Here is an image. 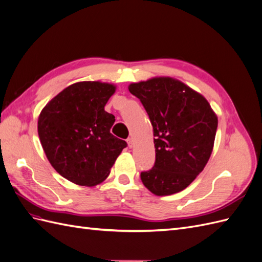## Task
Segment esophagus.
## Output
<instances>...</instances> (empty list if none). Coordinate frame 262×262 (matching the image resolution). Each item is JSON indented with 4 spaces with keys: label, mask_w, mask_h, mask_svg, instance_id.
Returning a JSON list of instances; mask_svg holds the SVG:
<instances>
[{
    "label": "esophagus",
    "mask_w": 262,
    "mask_h": 262,
    "mask_svg": "<svg viewBox=\"0 0 262 262\" xmlns=\"http://www.w3.org/2000/svg\"><path fill=\"white\" fill-rule=\"evenodd\" d=\"M126 142H128V146L131 148V147L133 146V144H134V141H133V139H132V138H129L128 140H126Z\"/></svg>",
    "instance_id": "esophagus-1"
}]
</instances>
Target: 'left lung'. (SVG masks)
Listing matches in <instances>:
<instances>
[{
  "label": "left lung",
  "mask_w": 262,
  "mask_h": 262,
  "mask_svg": "<svg viewBox=\"0 0 262 262\" xmlns=\"http://www.w3.org/2000/svg\"><path fill=\"white\" fill-rule=\"evenodd\" d=\"M128 89L145 108L155 137L154 167L142 171L141 180L155 195L177 193L207 165L217 116L200 93L176 78L153 77Z\"/></svg>",
  "instance_id": "left-lung-1"
}]
</instances>
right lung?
Returning <instances> with one entry per match:
<instances>
[{
    "mask_svg": "<svg viewBox=\"0 0 262 262\" xmlns=\"http://www.w3.org/2000/svg\"><path fill=\"white\" fill-rule=\"evenodd\" d=\"M114 84L77 82L53 97L38 118V136L52 167L78 186L104 181L126 142L110 133L115 116L105 112Z\"/></svg>",
    "mask_w": 262,
    "mask_h": 262,
    "instance_id": "right-lung-1",
    "label": "right lung"
}]
</instances>
